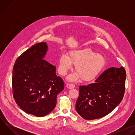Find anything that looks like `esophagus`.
<instances>
[{
    "mask_svg": "<svg viewBox=\"0 0 135 135\" xmlns=\"http://www.w3.org/2000/svg\"><path fill=\"white\" fill-rule=\"evenodd\" d=\"M66 86L68 89H73V88H75V85L73 84H67L66 85Z\"/></svg>",
    "mask_w": 135,
    "mask_h": 135,
    "instance_id": "esophagus-1",
    "label": "esophagus"
}]
</instances>
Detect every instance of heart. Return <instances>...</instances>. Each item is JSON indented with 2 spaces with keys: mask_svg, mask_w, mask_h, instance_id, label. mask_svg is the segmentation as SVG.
I'll list each match as a JSON object with an SVG mask.
<instances>
[{
  "mask_svg": "<svg viewBox=\"0 0 135 135\" xmlns=\"http://www.w3.org/2000/svg\"><path fill=\"white\" fill-rule=\"evenodd\" d=\"M105 64L103 55L86 48L71 51L68 56L62 55L59 59L57 69L61 75L65 76L71 70L72 65H75L76 72L69 75L68 80L78 82L82 79L84 82H90L97 78Z\"/></svg>",
  "mask_w": 135,
  "mask_h": 135,
  "instance_id": "1",
  "label": "heart"
}]
</instances>
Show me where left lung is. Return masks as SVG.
Masks as SVG:
<instances>
[{
	"mask_svg": "<svg viewBox=\"0 0 135 135\" xmlns=\"http://www.w3.org/2000/svg\"><path fill=\"white\" fill-rule=\"evenodd\" d=\"M126 72L123 67L104 71L94 83L80 86L75 109L88 120L103 118L122 101L125 91Z\"/></svg>",
	"mask_w": 135,
	"mask_h": 135,
	"instance_id": "left-lung-1",
	"label": "left lung"
}]
</instances>
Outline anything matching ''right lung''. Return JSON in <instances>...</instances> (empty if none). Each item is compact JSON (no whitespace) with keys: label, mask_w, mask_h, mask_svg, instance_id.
Segmentation results:
<instances>
[{"label":"right lung","mask_w":135,"mask_h":135,"mask_svg":"<svg viewBox=\"0 0 135 135\" xmlns=\"http://www.w3.org/2000/svg\"><path fill=\"white\" fill-rule=\"evenodd\" d=\"M47 44L32 45L17 57L13 69L12 88L15 102L28 114L43 117L56 104L64 82L55 74L56 67L44 60Z\"/></svg>","instance_id":"right-lung-1"}]
</instances>
